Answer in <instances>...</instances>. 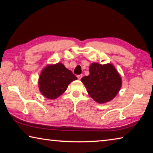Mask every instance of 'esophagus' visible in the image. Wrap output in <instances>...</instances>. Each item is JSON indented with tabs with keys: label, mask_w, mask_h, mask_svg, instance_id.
<instances>
[{
	"label": "esophagus",
	"mask_w": 153,
	"mask_h": 153,
	"mask_svg": "<svg viewBox=\"0 0 153 153\" xmlns=\"http://www.w3.org/2000/svg\"><path fill=\"white\" fill-rule=\"evenodd\" d=\"M77 78H78V79H81V78L83 77V75H82V74L78 75V76H77Z\"/></svg>",
	"instance_id": "34e87169"
}]
</instances>
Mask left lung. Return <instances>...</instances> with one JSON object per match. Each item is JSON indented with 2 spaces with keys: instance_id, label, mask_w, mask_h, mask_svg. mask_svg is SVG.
I'll return each instance as SVG.
<instances>
[{
  "instance_id": "left-lung-1",
  "label": "left lung",
  "mask_w": 153,
  "mask_h": 153,
  "mask_svg": "<svg viewBox=\"0 0 153 153\" xmlns=\"http://www.w3.org/2000/svg\"><path fill=\"white\" fill-rule=\"evenodd\" d=\"M89 71V76L83 77L81 81L90 97L100 104L113 100L122 84L120 75L113 65L93 63Z\"/></svg>"
}]
</instances>
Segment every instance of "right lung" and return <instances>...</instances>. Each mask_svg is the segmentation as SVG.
<instances>
[{
    "label": "right lung",
    "instance_id": "1",
    "mask_svg": "<svg viewBox=\"0 0 153 153\" xmlns=\"http://www.w3.org/2000/svg\"><path fill=\"white\" fill-rule=\"evenodd\" d=\"M77 78L61 63L45 67L40 75V92L48 99H55L65 92L68 85Z\"/></svg>",
    "mask_w": 153,
    "mask_h": 153
}]
</instances>
